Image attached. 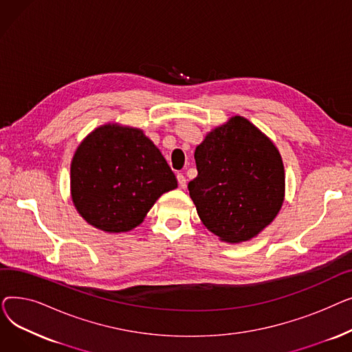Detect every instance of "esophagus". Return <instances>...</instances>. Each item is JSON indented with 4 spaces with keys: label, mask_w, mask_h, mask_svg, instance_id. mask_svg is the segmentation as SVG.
Segmentation results:
<instances>
[{
    "label": "esophagus",
    "mask_w": 352,
    "mask_h": 352,
    "mask_svg": "<svg viewBox=\"0 0 352 352\" xmlns=\"http://www.w3.org/2000/svg\"><path fill=\"white\" fill-rule=\"evenodd\" d=\"M177 179H178V186H179V188H186L187 187V179H186V177H184L182 174H177Z\"/></svg>",
    "instance_id": "34e87169"
}]
</instances>
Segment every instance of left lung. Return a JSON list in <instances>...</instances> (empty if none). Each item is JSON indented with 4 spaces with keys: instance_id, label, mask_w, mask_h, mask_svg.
I'll use <instances>...</instances> for the list:
<instances>
[{
    "instance_id": "left-lung-1",
    "label": "left lung",
    "mask_w": 352,
    "mask_h": 352,
    "mask_svg": "<svg viewBox=\"0 0 352 352\" xmlns=\"http://www.w3.org/2000/svg\"><path fill=\"white\" fill-rule=\"evenodd\" d=\"M198 175L188 184L201 223L221 241H250L278 215L285 171L275 144L241 116H234L195 148Z\"/></svg>"
}]
</instances>
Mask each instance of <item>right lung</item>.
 <instances>
[{
	"label": "right lung",
	"mask_w": 352,
	"mask_h": 352,
	"mask_svg": "<svg viewBox=\"0 0 352 352\" xmlns=\"http://www.w3.org/2000/svg\"><path fill=\"white\" fill-rule=\"evenodd\" d=\"M71 199L89 226L118 234L138 227L155 201L178 187L161 151L142 129L104 124L71 161Z\"/></svg>",
	"instance_id": "right-lung-1"
}]
</instances>
